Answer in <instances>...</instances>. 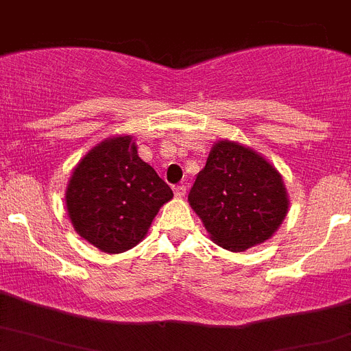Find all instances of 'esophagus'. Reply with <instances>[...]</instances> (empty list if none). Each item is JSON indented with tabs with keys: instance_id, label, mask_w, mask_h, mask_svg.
<instances>
[{
	"instance_id": "34e87169",
	"label": "esophagus",
	"mask_w": 351,
	"mask_h": 351,
	"mask_svg": "<svg viewBox=\"0 0 351 351\" xmlns=\"http://www.w3.org/2000/svg\"><path fill=\"white\" fill-rule=\"evenodd\" d=\"M173 193H176V197H184L186 195V186L184 184H179V186H176V188H173Z\"/></svg>"
}]
</instances>
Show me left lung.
Here are the masks:
<instances>
[{"label":"left lung","instance_id":"left-lung-1","mask_svg":"<svg viewBox=\"0 0 351 351\" xmlns=\"http://www.w3.org/2000/svg\"><path fill=\"white\" fill-rule=\"evenodd\" d=\"M210 239L230 251L265 243L288 213L281 173L253 149L219 141L188 195Z\"/></svg>","mask_w":351,"mask_h":351}]
</instances>
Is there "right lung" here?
Returning a JSON list of instances; mask_svg holds the SVG:
<instances>
[{"label": "right lung", "mask_w": 351, "mask_h": 351, "mask_svg": "<svg viewBox=\"0 0 351 351\" xmlns=\"http://www.w3.org/2000/svg\"><path fill=\"white\" fill-rule=\"evenodd\" d=\"M170 186L141 160L130 135L107 138L77 163L66 210L77 234L104 253H123L147 234Z\"/></svg>", "instance_id": "right-lung-1"}]
</instances>
